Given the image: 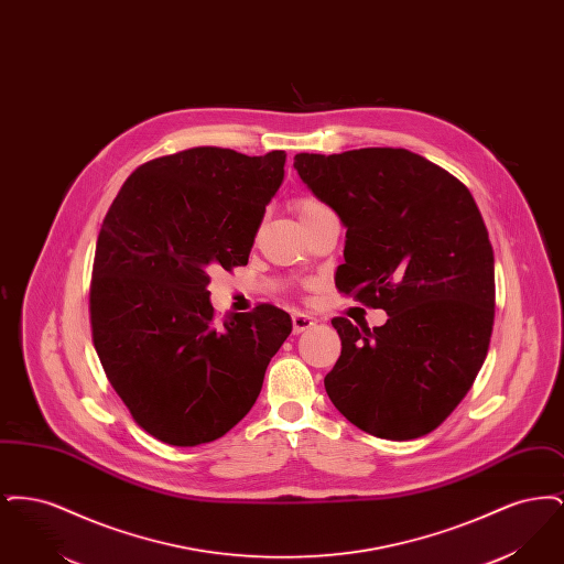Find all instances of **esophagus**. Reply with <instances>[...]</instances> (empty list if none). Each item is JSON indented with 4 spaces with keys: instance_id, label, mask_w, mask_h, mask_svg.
<instances>
[{
    "instance_id": "esophagus-1",
    "label": "esophagus",
    "mask_w": 564,
    "mask_h": 564,
    "mask_svg": "<svg viewBox=\"0 0 564 564\" xmlns=\"http://www.w3.org/2000/svg\"><path fill=\"white\" fill-rule=\"evenodd\" d=\"M292 325H294V334H302L306 329H311L315 325V319L308 317V315H302V313H294L292 315Z\"/></svg>"
}]
</instances>
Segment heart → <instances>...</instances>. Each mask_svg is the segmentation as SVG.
<instances>
[{"label":"heart","instance_id":"1","mask_svg":"<svg viewBox=\"0 0 564 564\" xmlns=\"http://www.w3.org/2000/svg\"><path fill=\"white\" fill-rule=\"evenodd\" d=\"M319 207H323V205L319 200H315V198H300V200H295V212L300 215V219L308 214H313Z\"/></svg>","mask_w":564,"mask_h":564}]
</instances>
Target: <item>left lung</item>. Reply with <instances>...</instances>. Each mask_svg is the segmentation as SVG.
<instances>
[{
  "label": "left lung",
  "instance_id": "8db88e82",
  "mask_svg": "<svg viewBox=\"0 0 564 564\" xmlns=\"http://www.w3.org/2000/svg\"><path fill=\"white\" fill-rule=\"evenodd\" d=\"M294 166L347 228L338 292L389 315L375 329L332 319L343 350L325 391L370 435H427L490 345L495 256L480 209L455 175L403 148L295 154Z\"/></svg>",
  "mask_w": 564,
  "mask_h": 564
}]
</instances>
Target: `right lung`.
<instances>
[{"instance_id": "right-lung-1", "label": "right lung", "mask_w": 564, "mask_h": 564, "mask_svg": "<svg viewBox=\"0 0 564 564\" xmlns=\"http://www.w3.org/2000/svg\"><path fill=\"white\" fill-rule=\"evenodd\" d=\"M285 152L189 148L141 164L104 219L90 279L93 343L134 423L171 446L232 430L262 391L292 317L258 304L215 319L209 272L245 267Z\"/></svg>"}]
</instances>
